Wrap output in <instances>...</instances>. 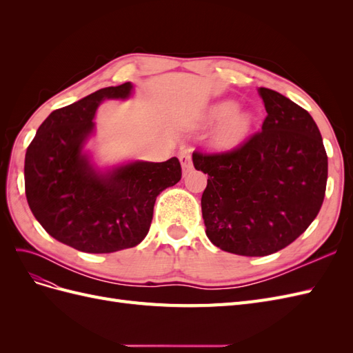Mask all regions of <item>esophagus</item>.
I'll list each match as a JSON object with an SVG mask.
<instances>
[{
    "label": "esophagus",
    "mask_w": 353,
    "mask_h": 353,
    "mask_svg": "<svg viewBox=\"0 0 353 353\" xmlns=\"http://www.w3.org/2000/svg\"><path fill=\"white\" fill-rule=\"evenodd\" d=\"M179 162H181V166H183V174L187 175L191 169H193V163H191V154L188 150H184L181 152L179 154Z\"/></svg>",
    "instance_id": "obj_1"
}]
</instances>
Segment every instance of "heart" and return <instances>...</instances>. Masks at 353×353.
<instances>
[{
  "label": "heart",
  "instance_id": "heart-1",
  "mask_svg": "<svg viewBox=\"0 0 353 353\" xmlns=\"http://www.w3.org/2000/svg\"><path fill=\"white\" fill-rule=\"evenodd\" d=\"M208 117L210 121H221L215 140L219 145L230 147L240 143L248 135L253 123V116L248 110L237 109V103L223 100L212 105Z\"/></svg>",
  "mask_w": 353,
  "mask_h": 353
}]
</instances>
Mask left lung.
<instances>
[{
    "mask_svg": "<svg viewBox=\"0 0 353 353\" xmlns=\"http://www.w3.org/2000/svg\"><path fill=\"white\" fill-rule=\"evenodd\" d=\"M262 131L227 153H193L208 174L201 196L206 236L240 256L284 249L311 225L325 196L328 162L312 116L280 92L259 88Z\"/></svg>",
    "mask_w": 353,
    "mask_h": 353,
    "instance_id": "obj_1",
    "label": "left lung"
}]
</instances>
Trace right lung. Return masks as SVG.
<instances>
[{
  "label": "right lung",
  "instance_id": "right-lung-1",
  "mask_svg": "<svg viewBox=\"0 0 353 353\" xmlns=\"http://www.w3.org/2000/svg\"><path fill=\"white\" fill-rule=\"evenodd\" d=\"M134 85L95 91L52 112L38 128L25 157L28 205L51 237L85 253H113L140 244L156 197L181 179L176 157L130 160L99 168L85 145L104 100H128Z\"/></svg>",
  "mask_w": 353,
  "mask_h": 353
}]
</instances>
